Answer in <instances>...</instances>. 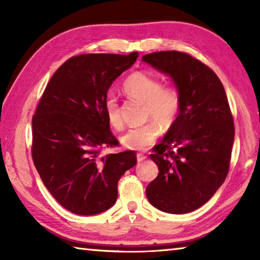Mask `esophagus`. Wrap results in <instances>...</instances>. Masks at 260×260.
<instances>
[{
  "mask_svg": "<svg viewBox=\"0 0 260 260\" xmlns=\"http://www.w3.org/2000/svg\"><path fill=\"white\" fill-rule=\"evenodd\" d=\"M146 158L147 157L142 155V153H138V155H136V159H138V161H142V160L146 159Z\"/></svg>",
  "mask_w": 260,
  "mask_h": 260,
  "instance_id": "34e87169",
  "label": "esophagus"
}]
</instances>
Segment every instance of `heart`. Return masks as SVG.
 Segmentation results:
<instances>
[{"label":"heart","mask_w":260,"mask_h":260,"mask_svg":"<svg viewBox=\"0 0 260 260\" xmlns=\"http://www.w3.org/2000/svg\"><path fill=\"white\" fill-rule=\"evenodd\" d=\"M122 89L131 98L144 102L146 118L153 120L129 129L121 138V143L131 150H147L159 136V125L164 129H169L177 121L181 109V96L175 87L161 85L157 78L144 72L129 74L122 83ZM105 113L113 128H124L119 104L113 94H109L105 99Z\"/></svg>","instance_id":"heart-1"}]
</instances>
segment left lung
Instances as JSON below:
<instances>
[{
  "label": "left lung",
  "instance_id": "left-lung-1",
  "mask_svg": "<svg viewBox=\"0 0 260 260\" xmlns=\"http://www.w3.org/2000/svg\"><path fill=\"white\" fill-rule=\"evenodd\" d=\"M142 60L172 78L181 96L177 121L150 155L159 173L147 197L162 212H191L214 195L230 170L235 128L225 88L186 52H152Z\"/></svg>",
  "mask_w": 260,
  "mask_h": 260
}]
</instances>
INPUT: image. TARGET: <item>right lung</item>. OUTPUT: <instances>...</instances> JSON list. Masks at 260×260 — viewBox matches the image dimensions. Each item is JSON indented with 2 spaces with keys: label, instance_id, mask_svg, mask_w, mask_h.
Wrapping results in <instances>:
<instances>
[{
  "label": "right lung",
  "instance_id": "add662e5",
  "mask_svg": "<svg viewBox=\"0 0 260 260\" xmlns=\"http://www.w3.org/2000/svg\"><path fill=\"white\" fill-rule=\"evenodd\" d=\"M139 57L83 54L71 57L48 82L33 116L34 165L54 199L80 215L116 203L118 181L136 164L134 151L109 153L119 142L105 113L109 88Z\"/></svg>",
  "mask_w": 260,
  "mask_h": 260
}]
</instances>
